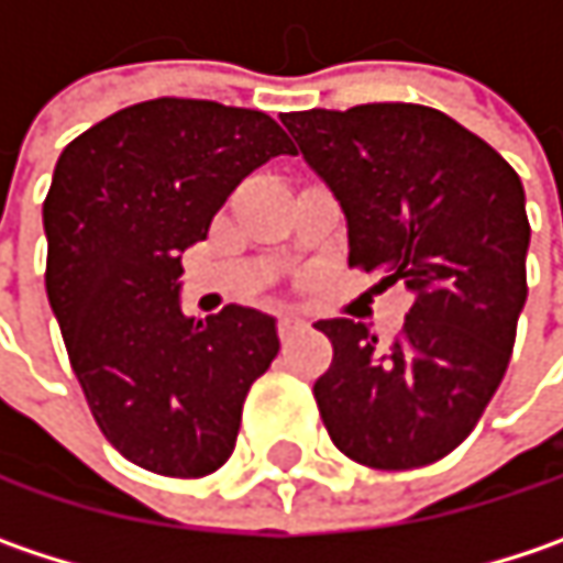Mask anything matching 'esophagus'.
I'll return each mask as SVG.
<instances>
[{
  "label": "esophagus",
  "mask_w": 563,
  "mask_h": 563,
  "mask_svg": "<svg viewBox=\"0 0 563 563\" xmlns=\"http://www.w3.org/2000/svg\"><path fill=\"white\" fill-rule=\"evenodd\" d=\"M298 330H303L301 317H295V313H282V320H278V336H282V340H291Z\"/></svg>",
  "instance_id": "1"
}]
</instances>
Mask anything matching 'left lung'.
<instances>
[{"label": "left lung", "instance_id": "left-lung-1", "mask_svg": "<svg viewBox=\"0 0 563 563\" xmlns=\"http://www.w3.org/2000/svg\"><path fill=\"white\" fill-rule=\"evenodd\" d=\"M282 124L336 195L349 262L404 285L394 342L349 317L320 320L333 365L313 384L352 462L407 471L445 459L497 394L526 303V191L500 153L449 114L375 101L291 111Z\"/></svg>", "mask_w": 563, "mask_h": 563}]
</instances>
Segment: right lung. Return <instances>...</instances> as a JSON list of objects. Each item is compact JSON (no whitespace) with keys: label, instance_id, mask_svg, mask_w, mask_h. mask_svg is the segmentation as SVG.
I'll return each mask as SVG.
<instances>
[{"label":"right lung","instance_id":"right-lung-1","mask_svg":"<svg viewBox=\"0 0 563 563\" xmlns=\"http://www.w3.org/2000/svg\"><path fill=\"white\" fill-rule=\"evenodd\" d=\"M285 131L253 108L153 99L114 111L57 159L44 201L47 298L104 439L146 471L205 477L278 355L275 317L181 313V253Z\"/></svg>","mask_w":563,"mask_h":563}]
</instances>
